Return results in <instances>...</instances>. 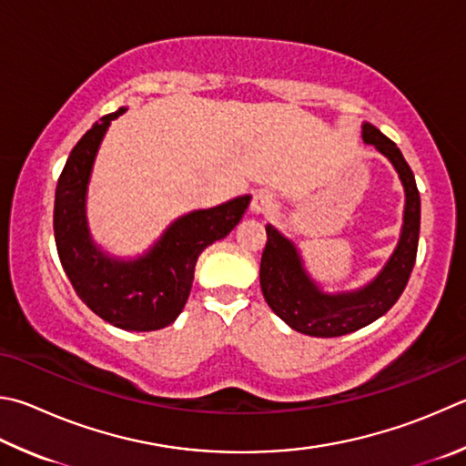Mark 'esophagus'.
I'll return each mask as SVG.
<instances>
[{
    "mask_svg": "<svg viewBox=\"0 0 466 466\" xmlns=\"http://www.w3.org/2000/svg\"><path fill=\"white\" fill-rule=\"evenodd\" d=\"M273 204H275L273 193L267 191V189H258L255 196H252L250 211H252V214H267V211L273 208Z\"/></svg>",
    "mask_w": 466,
    "mask_h": 466,
    "instance_id": "obj_1",
    "label": "esophagus"
}]
</instances>
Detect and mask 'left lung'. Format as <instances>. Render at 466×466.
<instances>
[{
	"label": "left lung",
	"mask_w": 466,
	"mask_h": 466,
	"mask_svg": "<svg viewBox=\"0 0 466 466\" xmlns=\"http://www.w3.org/2000/svg\"><path fill=\"white\" fill-rule=\"evenodd\" d=\"M362 140L391 160L401 179L405 209L400 242L373 281L357 291L326 293L308 275L298 247L277 228L267 224V244L260 258V289L268 308L295 332L334 338L373 324L400 299L416 262L420 191L411 168L395 142L389 140L373 124H362Z\"/></svg>",
	"instance_id": "left-lung-1"
}]
</instances>
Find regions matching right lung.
<instances>
[{
  "label": "right lung",
  "mask_w": 466,
  "mask_h": 466,
  "mask_svg": "<svg viewBox=\"0 0 466 466\" xmlns=\"http://www.w3.org/2000/svg\"><path fill=\"white\" fill-rule=\"evenodd\" d=\"M124 112L120 107L93 124L66 158L55 196V242L73 289L93 314L130 332H152L181 314L198 257L234 230L250 196L181 216L138 258L109 257L91 238L86 199L97 148L109 122Z\"/></svg>",
  "instance_id": "obj_1"
}]
</instances>
